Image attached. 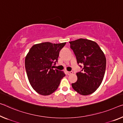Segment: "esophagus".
Returning a JSON list of instances; mask_svg holds the SVG:
<instances>
[{
  "label": "esophagus",
  "instance_id": "esophagus-1",
  "mask_svg": "<svg viewBox=\"0 0 123 123\" xmlns=\"http://www.w3.org/2000/svg\"><path fill=\"white\" fill-rule=\"evenodd\" d=\"M66 73H67V74L68 75H70V74H72L73 73V71H66Z\"/></svg>",
  "mask_w": 123,
  "mask_h": 123
}]
</instances>
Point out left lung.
Listing matches in <instances>:
<instances>
[{
	"mask_svg": "<svg viewBox=\"0 0 123 123\" xmlns=\"http://www.w3.org/2000/svg\"><path fill=\"white\" fill-rule=\"evenodd\" d=\"M78 64L82 68L76 75L77 80L72 84L73 89L82 95L95 91L102 82L106 67V59L97 43L80 38L69 42Z\"/></svg>",
	"mask_w": 123,
	"mask_h": 123,
	"instance_id": "obj_1",
	"label": "left lung"
}]
</instances>
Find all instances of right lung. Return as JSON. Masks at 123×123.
<instances>
[{
    "label": "right lung",
    "mask_w": 123,
    "mask_h": 123,
    "mask_svg": "<svg viewBox=\"0 0 123 123\" xmlns=\"http://www.w3.org/2000/svg\"><path fill=\"white\" fill-rule=\"evenodd\" d=\"M66 43L43 42L33 45L25 58V69L28 79L38 93L49 95L59 86L65 76L63 71L54 69L60 50Z\"/></svg>",
    "instance_id": "add662e5"
}]
</instances>
